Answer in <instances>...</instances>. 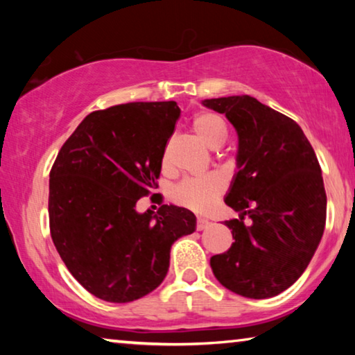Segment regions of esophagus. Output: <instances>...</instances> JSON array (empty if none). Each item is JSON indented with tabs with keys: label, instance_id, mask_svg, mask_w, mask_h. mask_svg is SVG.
<instances>
[{
	"label": "esophagus",
	"instance_id": "1",
	"mask_svg": "<svg viewBox=\"0 0 355 355\" xmlns=\"http://www.w3.org/2000/svg\"><path fill=\"white\" fill-rule=\"evenodd\" d=\"M209 224H211V222H209V220L199 218V219H197V230H205V228H208Z\"/></svg>",
	"mask_w": 355,
	"mask_h": 355
}]
</instances>
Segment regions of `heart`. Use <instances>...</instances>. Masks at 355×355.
<instances>
[{"mask_svg":"<svg viewBox=\"0 0 355 355\" xmlns=\"http://www.w3.org/2000/svg\"><path fill=\"white\" fill-rule=\"evenodd\" d=\"M192 128L199 136V139L209 148L220 147L227 137L224 120L214 112L203 111L196 114L194 119H192ZM224 188V180L218 175L188 178L180 183L173 191V199L180 205L202 213L211 208Z\"/></svg>","mask_w":355,"mask_h":355,"instance_id":"obj_1","label":"heart"}]
</instances>
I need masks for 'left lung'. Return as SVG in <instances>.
Returning <instances> with one entry per match:
<instances>
[{
	"label": "left lung",
	"instance_id": "1",
	"mask_svg": "<svg viewBox=\"0 0 355 355\" xmlns=\"http://www.w3.org/2000/svg\"><path fill=\"white\" fill-rule=\"evenodd\" d=\"M202 105L225 114L238 133V172L225 197L239 213L225 220L235 243L211 257L213 274L239 296L274 297L307 269L324 233L327 197L315 150L293 119L249 95Z\"/></svg>",
	"mask_w": 355,
	"mask_h": 355
}]
</instances>
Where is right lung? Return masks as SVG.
Here are the masks:
<instances>
[{"instance_id": "right-lung-1", "label": "right lung", "mask_w": 355, "mask_h": 355, "mask_svg": "<svg viewBox=\"0 0 355 355\" xmlns=\"http://www.w3.org/2000/svg\"><path fill=\"white\" fill-rule=\"evenodd\" d=\"M175 101H136L84 117L50 172V232L70 274L106 302L152 293L169 269L171 248L196 230V216L175 205L136 211L156 188Z\"/></svg>"}]
</instances>
